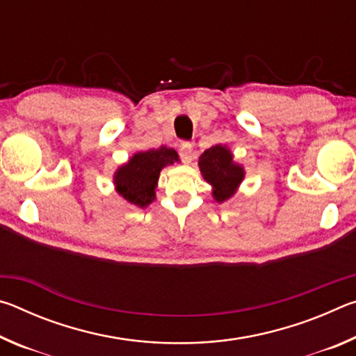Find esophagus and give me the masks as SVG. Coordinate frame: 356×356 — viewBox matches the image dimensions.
I'll list each match as a JSON object with an SVG mask.
<instances>
[{"mask_svg": "<svg viewBox=\"0 0 356 356\" xmlns=\"http://www.w3.org/2000/svg\"><path fill=\"white\" fill-rule=\"evenodd\" d=\"M179 154H180V159H182L184 163H190L193 159V144L184 141L182 144H180Z\"/></svg>", "mask_w": 356, "mask_h": 356, "instance_id": "obj_1", "label": "esophagus"}]
</instances>
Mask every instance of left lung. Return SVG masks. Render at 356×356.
I'll return each instance as SVG.
<instances>
[{"label":"left lung","instance_id":"8db88e82","mask_svg":"<svg viewBox=\"0 0 356 356\" xmlns=\"http://www.w3.org/2000/svg\"><path fill=\"white\" fill-rule=\"evenodd\" d=\"M200 170L206 182L212 185V196L216 202H225L234 196L245 177V170L234 161L227 146L216 144L200 156Z\"/></svg>","mask_w":356,"mask_h":356}]
</instances>
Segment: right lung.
I'll return each instance as SVG.
<instances>
[{
	"mask_svg": "<svg viewBox=\"0 0 356 356\" xmlns=\"http://www.w3.org/2000/svg\"><path fill=\"white\" fill-rule=\"evenodd\" d=\"M176 161H179L177 152L166 146L138 152L114 172L116 191L134 206L147 207L155 200L160 171Z\"/></svg>",
	"mask_w": 356,
	"mask_h": 356,
	"instance_id": "right-lung-1",
	"label": "right lung"
}]
</instances>
